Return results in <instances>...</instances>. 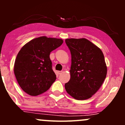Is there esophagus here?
Wrapping results in <instances>:
<instances>
[{
  "label": "esophagus",
  "instance_id": "obj_1",
  "mask_svg": "<svg viewBox=\"0 0 125 125\" xmlns=\"http://www.w3.org/2000/svg\"><path fill=\"white\" fill-rule=\"evenodd\" d=\"M58 73L59 74H61L62 73H63V71H58Z\"/></svg>",
  "mask_w": 125,
  "mask_h": 125
}]
</instances>
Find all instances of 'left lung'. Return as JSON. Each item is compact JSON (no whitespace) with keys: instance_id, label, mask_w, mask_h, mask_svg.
Returning a JSON list of instances; mask_svg holds the SVG:
<instances>
[{"instance_id":"1","label":"left lung","mask_w":125,"mask_h":125,"mask_svg":"<svg viewBox=\"0 0 125 125\" xmlns=\"http://www.w3.org/2000/svg\"><path fill=\"white\" fill-rule=\"evenodd\" d=\"M71 53V79L64 84L67 94L76 100L92 96L102 85L107 74L103 52L85 38L67 39Z\"/></svg>"}]
</instances>
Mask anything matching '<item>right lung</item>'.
I'll use <instances>...</instances> for the list:
<instances>
[{"label":"right lung","instance_id":"add662e5","mask_svg":"<svg viewBox=\"0 0 125 125\" xmlns=\"http://www.w3.org/2000/svg\"><path fill=\"white\" fill-rule=\"evenodd\" d=\"M61 39L41 36L25 44L19 52L14 73L21 89L31 96L47 91L55 81L50 53L62 45Z\"/></svg>","mask_w":125,"mask_h":125}]
</instances>
